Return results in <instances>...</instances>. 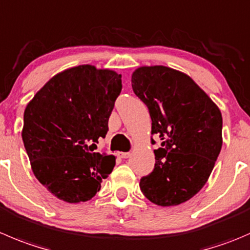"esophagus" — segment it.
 Wrapping results in <instances>:
<instances>
[{
	"label": "esophagus",
	"instance_id": "1",
	"mask_svg": "<svg viewBox=\"0 0 250 250\" xmlns=\"http://www.w3.org/2000/svg\"><path fill=\"white\" fill-rule=\"evenodd\" d=\"M118 155H120V157H122V159H128V157L130 156V152H118Z\"/></svg>",
	"mask_w": 250,
	"mask_h": 250
}]
</instances>
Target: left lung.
Returning <instances> with one entry per match:
<instances>
[{
	"mask_svg": "<svg viewBox=\"0 0 250 250\" xmlns=\"http://www.w3.org/2000/svg\"><path fill=\"white\" fill-rule=\"evenodd\" d=\"M132 88L149 108L151 134L162 140L140 189L159 207H176L209 179L222 146L221 111L189 76L166 66L137 68Z\"/></svg>",
	"mask_w": 250,
	"mask_h": 250,
	"instance_id": "obj_1",
	"label": "left lung"
}]
</instances>
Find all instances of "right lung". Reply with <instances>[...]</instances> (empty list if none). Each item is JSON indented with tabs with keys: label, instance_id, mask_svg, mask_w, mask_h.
<instances>
[{
	"label": "right lung",
	"instance_id": "add662e5",
	"mask_svg": "<svg viewBox=\"0 0 250 250\" xmlns=\"http://www.w3.org/2000/svg\"><path fill=\"white\" fill-rule=\"evenodd\" d=\"M122 76L91 64L53 76L24 111L21 130L31 169L63 202H88L116 165L113 155L94 152L122 90Z\"/></svg>",
	"mask_w": 250,
	"mask_h": 250
}]
</instances>
